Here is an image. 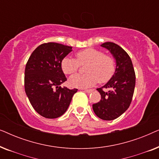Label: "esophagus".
<instances>
[{"instance_id": "1", "label": "esophagus", "mask_w": 159, "mask_h": 159, "mask_svg": "<svg viewBox=\"0 0 159 159\" xmlns=\"http://www.w3.org/2000/svg\"><path fill=\"white\" fill-rule=\"evenodd\" d=\"M84 91H85L86 93H91V92H93V89H90V90H84Z\"/></svg>"}]
</instances>
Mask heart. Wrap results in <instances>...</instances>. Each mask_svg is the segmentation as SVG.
Segmentation results:
<instances>
[{
	"mask_svg": "<svg viewBox=\"0 0 159 159\" xmlns=\"http://www.w3.org/2000/svg\"><path fill=\"white\" fill-rule=\"evenodd\" d=\"M76 58L66 56L61 61V69L66 75H73L79 69L80 64L85 65L84 75H75L69 80L71 87L90 88L98 81L105 83L114 74L115 61L111 56L95 48H88L76 53Z\"/></svg>",
	"mask_w": 159,
	"mask_h": 159,
	"instance_id": "1",
	"label": "heart"
}]
</instances>
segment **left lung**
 <instances>
[{
    "label": "left lung",
    "instance_id": "8db88e82",
    "mask_svg": "<svg viewBox=\"0 0 159 159\" xmlns=\"http://www.w3.org/2000/svg\"><path fill=\"white\" fill-rule=\"evenodd\" d=\"M101 46L112 54L116 61V69L109 81L97 89L101 99L93 104V109L100 119L110 121L118 118L129 108L135 86V73L131 58L122 48L111 42L104 43ZM104 88L111 90L104 91Z\"/></svg>",
    "mask_w": 159,
    "mask_h": 159
}]
</instances>
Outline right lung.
<instances>
[{
    "label": "right lung",
    "instance_id": "obj_1",
    "mask_svg": "<svg viewBox=\"0 0 159 159\" xmlns=\"http://www.w3.org/2000/svg\"><path fill=\"white\" fill-rule=\"evenodd\" d=\"M71 51L72 47L60 43H43L32 52L26 64V95L34 109L45 118L62 116L77 92V89L60 86L66 81L61 61Z\"/></svg>",
    "mask_w": 159,
    "mask_h": 159
}]
</instances>
